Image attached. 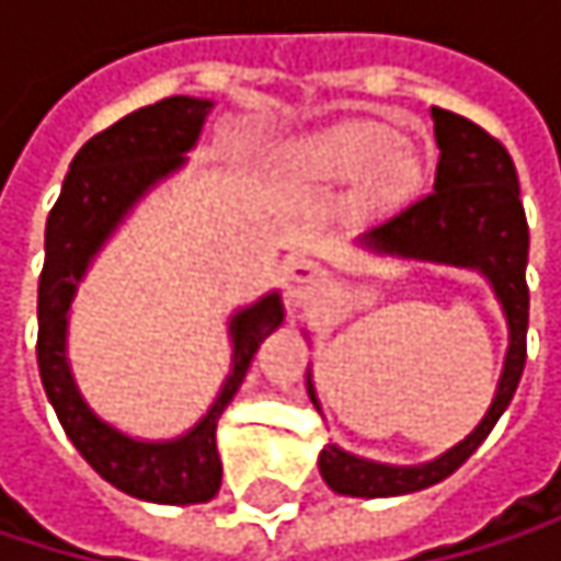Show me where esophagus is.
Listing matches in <instances>:
<instances>
[{
	"mask_svg": "<svg viewBox=\"0 0 561 561\" xmlns=\"http://www.w3.org/2000/svg\"><path fill=\"white\" fill-rule=\"evenodd\" d=\"M324 288V270L314 263V260H305V256H291L285 263V295L291 305H308L321 295Z\"/></svg>",
	"mask_w": 561,
	"mask_h": 561,
	"instance_id": "1",
	"label": "esophagus"
}]
</instances>
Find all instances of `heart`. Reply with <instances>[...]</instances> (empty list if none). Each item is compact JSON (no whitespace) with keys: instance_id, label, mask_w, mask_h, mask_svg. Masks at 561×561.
<instances>
[{"instance_id":"b5f03b06","label":"heart","mask_w":561,"mask_h":561,"mask_svg":"<svg viewBox=\"0 0 561 561\" xmlns=\"http://www.w3.org/2000/svg\"><path fill=\"white\" fill-rule=\"evenodd\" d=\"M305 165L324 181H354L367 170V197L377 207L399 204L419 181L422 165L409 146H399L383 123H351L318 136L305 149Z\"/></svg>"}]
</instances>
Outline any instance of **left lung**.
<instances>
[{
  "label": "left lung",
  "instance_id": "8db88e82",
  "mask_svg": "<svg viewBox=\"0 0 561 561\" xmlns=\"http://www.w3.org/2000/svg\"><path fill=\"white\" fill-rule=\"evenodd\" d=\"M438 169L432 194L419 197L387 224L374 227L357 240L360 250L374 256L438 263L455 270L481 273L494 288L506 318L504 370L484 419L458 445L422 465H383L344 451L341 445H324L318 455V471L334 494L344 497H399L432 488L455 474L478 445L491 435L497 419L510 405L526 364V324H529V288L526 256L529 227L519 204V181L506 149L471 119L432 106ZM308 396L321 409L308 370Z\"/></svg>",
  "mask_w": 561,
  "mask_h": 561
}]
</instances>
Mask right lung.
<instances>
[{"instance_id": "right-lung-1", "label": "right lung", "mask_w": 561, "mask_h": 561, "mask_svg": "<svg viewBox=\"0 0 561 561\" xmlns=\"http://www.w3.org/2000/svg\"><path fill=\"white\" fill-rule=\"evenodd\" d=\"M210 110L214 100L204 96H169L93 136L73 156L45 227V270L38 279L42 387L83 461L116 491L149 504H207L220 491L217 419L240 390L260 344L282 324V295L266 291L230 314L227 334L233 354L224 387L187 432L162 442L126 435L90 409L67 357L70 305L96 253L133 207L184 169Z\"/></svg>"}]
</instances>
